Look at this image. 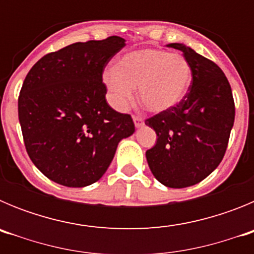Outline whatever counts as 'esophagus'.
Instances as JSON below:
<instances>
[{
	"label": "esophagus",
	"mask_w": 254,
	"mask_h": 254,
	"mask_svg": "<svg viewBox=\"0 0 254 254\" xmlns=\"http://www.w3.org/2000/svg\"><path fill=\"white\" fill-rule=\"evenodd\" d=\"M133 122L136 127H141L143 125V118L141 116H133Z\"/></svg>",
	"instance_id": "esophagus-1"
}]
</instances>
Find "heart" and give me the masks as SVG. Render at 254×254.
<instances>
[{
	"mask_svg": "<svg viewBox=\"0 0 254 254\" xmlns=\"http://www.w3.org/2000/svg\"><path fill=\"white\" fill-rule=\"evenodd\" d=\"M192 81L187 58L161 49H140L123 56L104 73L114 107L123 111L133 102L134 87L142 105L154 113L169 111L185 99Z\"/></svg>",
	"mask_w": 254,
	"mask_h": 254,
	"instance_id": "heart-1",
	"label": "heart"
}]
</instances>
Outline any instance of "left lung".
Listing matches in <instances>:
<instances>
[{
	"label": "left lung",
	"mask_w": 254,
	"mask_h": 254,
	"mask_svg": "<svg viewBox=\"0 0 254 254\" xmlns=\"http://www.w3.org/2000/svg\"><path fill=\"white\" fill-rule=\"evenodd\" d=\"M168 47L183 52L192 81L178 105L145 121L158 136L146 159L161 185L186 188L203 181L223 160L235 105L228 78L215 62L183 44Z\"/></svg>",
	"instance_id": "8db88e82"
}]
</instances>
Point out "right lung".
<instances>
[{
  "label": "right lung",
  "mask_w": 254,
  "mask_h": 254,
  "mask_svg": "<svg viewBox=\"0 0 254 254\" xmlns=\"http://www.w3.org/2000/svg\"><path fill=\"white\" fill-rule=\"evenodd\" d=\"M126 46L121 37L69 44L38 61L26 75L17 108L29 158L66 187L99 181L122 138L134 132L129 114L107 103L103 72Z\"/></svg>",
  "instance_id": "obj_1"
}]
</instances>
